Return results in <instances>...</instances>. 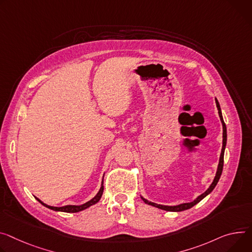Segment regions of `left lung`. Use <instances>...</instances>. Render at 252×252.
Masks as SVG:
<instances>
[{"label": "left lung", "mask_w": 252, "mask_h": 252, "mask_svg": "<svg viewBox=\"0 0 252 252\" xmlns=\"http://www.w3.org/2000/svg\"><path fill=\"white\" fill-rule=\"evenodd\" d=\"M215 102H216V106H217V109H218V113H219V118H220V121H221V124H222V127H223V141H222V150H221V154H220V158H219V163H218V167H217V171H216V175L214 177V180L212 182V184L209 186V188L206 190L203 194H201L200 196H198L194 201L192 202H189V203H182V204H179V205H175V206H167V205H161V204H157V203H154V202H151L147 199H145L143 196L142 199L143 201L148 204V205H151V206H154V207H157L158 209H162V210H165V211H170V212H181V211H185V210H188L190 208H192L193 206H195L196 204H198L202 199H204L206 196L209 195L213 189L216 187L217 183L221 177V174H222V170H223V163H224V152H225V148H226V143H227V129H226V125L223 121V117H222V111H221V107H220V104L217 100V98H215Z\"/></svg>", "instance_id": "left-lung-1"}]
</instances>
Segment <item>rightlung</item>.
<instances>
[{
    "label": "right lung",
    "instance_id": "add662e5",
    "mask_svg": "<svg viewBox=\"0 0 252 252\" xmlns=\"http://www.w3.org/2000/svg\"><path fill=\"white\" fill-rule=\"evenodd\" d=\"M104 176V175H103ZM102 193H103V179L101 181V186H100V189L99 191L97 192V194L91 199L89 201H87L86 203L84 204H81V205H66V206H62V207H54V206H50V205H47L45 204L44 202H42L39 198L35 197L43 206H45V207H47L51 210H54V211H60V212H67V213H76V212H79V211H82V210H85L87 209L88 207H90V206H93L94 204H96L101 196H102Z\"/></svg>",
    "mask_w": 252,
    "mask_h": 252
}]
</instances>
